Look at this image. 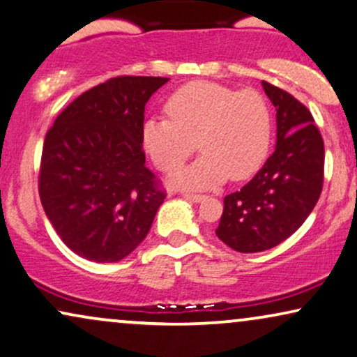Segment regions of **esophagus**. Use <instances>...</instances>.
<instances>
[{"label":"esophagus","mask_w":357,"mask_h":357,"mask_svg":"<svg viewBox=\"0 0 357 357\" xmlns=\"http://www.w3.org/2000/svg\"><path fill=\"white\" fill-rule=\"evenodd\" d=\"M183 197L187 198V200H190V202H195V203H198V202H202L203 198H205V195H200V193H190V192H187V193H183Z\"/></svg>","instance_id":"1"}]
</instances>
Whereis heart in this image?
I'll use <instances>...</instances> for the list:
<instances>
[{
    "label": "heart",
    "mask_w": 357,
    "mask_h": 357,
    "mask_svg": "<svg viewBox=\"0 0 357 357\" xmlns=\"http://www.w3.org/2000/svg\"><path fill=\"white\" fill-rule=\"evenodd\" d=\"M167 118H149L141 128L144 151L162 172L182 167L195 151L203 155L175 175V183L205 188L228 177L244 180L261 169L272 144V109L254 90L213 82H190L169 96Z\"/></svg>",
    "instance_id": "heart-1"
}]
</instances>
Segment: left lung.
<instances>
[{
  "label": "left lung",
  "mask_w": 357,
  "mask_h": 357,
  "mask_svg": "<svg viewBox=\"0 0 357 357\" xmlns=\"http://www.w3.org/2000/svg\"><path fill=\"white\" fill-rule=\"evenodd\" d=\"M277 109L275 151L251 182L225 197L216 236L238 252L275 248L297 231L323 188L325 146L305 105L262 82Z\"/></svg>",
  "instance_id": "8db88e82"
}]
</instances>
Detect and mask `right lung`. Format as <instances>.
<instances>
[{"mask_svg":"<svg viewBox=\"0 0 357 357\" xmlns=\"http://www.w3.org/2000/svg\"><path fill=\"white\" fill-rule=\"evenodd\" d=\"M164 77H116L82 93L45 134L39 197L78 256L118 262L149 233L165 192L146 167L141 128Z\"/></svg>","mask_w":357,"mask_h":357,"instance_id":"add662e5","label":"right lung"}]
</instances>
